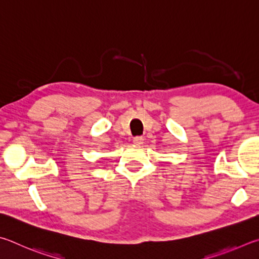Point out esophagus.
Instances as JSON below:
<instances>
[{
  "label": "esophagus",
  "mask_w": 259,
  "mask_h": 259,
  "mask_svg": "<svg viewBox=\"0 0 259 259\" xmlns=\"http://www.w3.org/2000/svg\"><path fill=\"white\" fill-rule=\"evenodd\" d=\"M143 141H144V139L142 137H135L133 139V142H134V144H137V146H141V144H143Z\"/></svg>",
  "instance_id": "1"
}]
</instances>
